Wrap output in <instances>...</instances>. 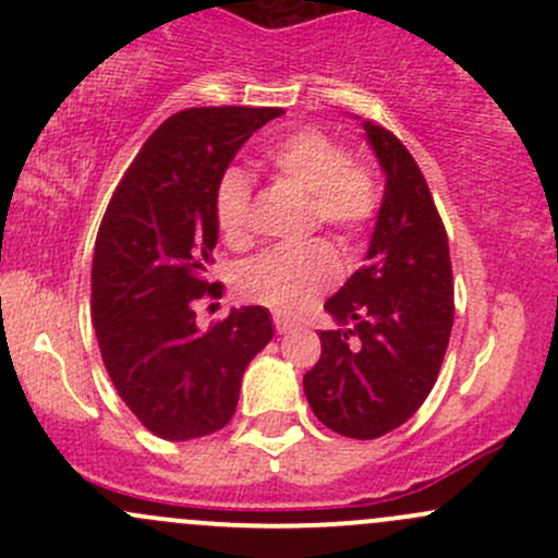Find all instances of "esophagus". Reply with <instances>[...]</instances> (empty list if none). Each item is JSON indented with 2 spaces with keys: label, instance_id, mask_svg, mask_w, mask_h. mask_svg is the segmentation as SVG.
Instances as JSON below:
<instances>
[{
  "label": "esophagus",
  "instance_id": "obj_1",
  "mask_svg": "<svg viewBox=\"0 0 558 558\" xmlns=\"http://www.w3.org/2000/svg\"><path fill=\"white\" fill-rule=\"evenodd\" d=\"M272 325H275V332H278V336H286V332H291L293 328H296V325H293L291 319H286V317H280V315L272 317Z\"/></svg>",
  "mask_w": 558,
  "mask_h": 558
}]
</instances>
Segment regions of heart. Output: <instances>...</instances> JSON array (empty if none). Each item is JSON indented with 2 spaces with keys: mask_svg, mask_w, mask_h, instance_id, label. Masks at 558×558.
I'll return each instance as SVG.
<instances>
[{
  "mask_svg": "<svg viewBox=\"0 0 558 558\" xmlns=\"http://www.w3.org/2000/svg\"><path fill=\"white\" fill-rule=\"evenodd\" d=\"M265 162L280 181L310 196L306 222L325 226L343 243H356L373 228L380 209L375 172L349 159L345 149L317 128H301L272 141ZM215 217L228 241L241 243L252 228V185L239 170L222 172L215 189ZM341 272L332 243L312 239L288 243L246 262L239 275L243 296L270 306L278 315H301L315 304Z\"/></svg>",
  "mask_w": 558,
  "mask_h": 558,
  "instance_id": "1",
  "label": "heart"
}]
</instances>
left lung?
I'll return each instance as SVG.
<instances>
[{
    "mask_svg": "<svg viewBox=\"0 0 558 558\" xmlns=\"http://www.w3.org/2000/svg\"><path fill=\"white\" fill-rule=\"evenodd\" d=\"M386 172L367 265L325 310L349 330H323L304 375L315 417L345 438L373 440L403 425L438 380L453 325L448 235L420 165L388 128L364 123Z\"/></svg>",
    "mask_w": 558,
    "mask_h": 558,
    "instance_id": "8db88e82",
    "label": "left lung"
}]
</instances>
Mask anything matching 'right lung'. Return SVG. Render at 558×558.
Wrapping results in <instances>:
<instances>
[{"mask_svg":"<svg viewBox=\"0 0 558 558\" xmlns=\"http://www.w3.org/2000/svg\"><path fill=\"white\" fill-rule=\"evenodd\" d=\"M280 107H191L151 133L107 204L94 246L92 317L125 407L165 440H194L235 414L248 362L272 341L265 306L207 330L196 304L217 243L215 189L243 141Z\"/></svg>","mask_w":558,"mask_h":558,"instance_id":"obj_1","label":"right lung"}]
</instances>
